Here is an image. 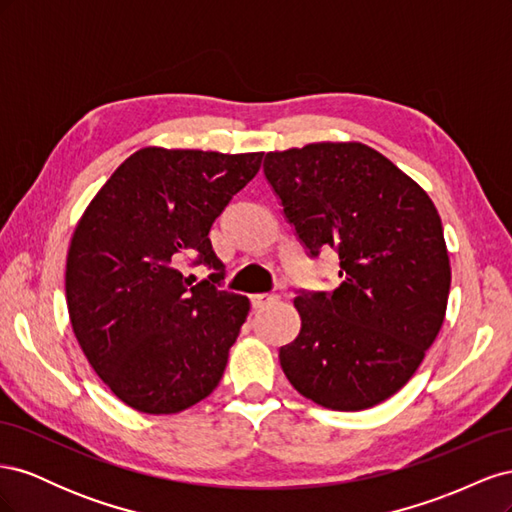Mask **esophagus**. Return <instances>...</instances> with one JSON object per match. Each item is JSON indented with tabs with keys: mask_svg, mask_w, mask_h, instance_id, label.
Wrapping results in <instances>:
<instances>
[{
	"mask_svg": "<svg viewBox=\"0 0 512 512\" xmlns=\"http://www.w3.org/2000/svg\"><path fill=\"white\" fill-rule=\"evenodd\" d=\"M277 301H280V297H277V294L262 292V294H254V297H252V307L254 309H262V307H269V305H273Z\"/></svg>",
	"mask_w": 512,
	"mask_h": 512,
	"instance_id": "obj_1",
	"label": "esophagus"
}]
</instances>
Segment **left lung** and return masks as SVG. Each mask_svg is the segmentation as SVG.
Segmentation results:
<instances>
[{
    "label": "left lung",
    "instance_id": "obj_1",
    "mask_svg": "<svg viewBox=\"0 0 512 512\" xmlns=\"http://www.w3.org/2000/svg\"><path fill=\"white\" fill-rule=\"evenodd\" d=\"M265 177L309 256L335 250L331 294L301 292L286 378L322 408L356 412L395 395L438 337L448 290L442 220L427 192L363 143L269 151Z\"/></svg>",
    "mask_w": 512,
    "mask_h": 512
}]
</instances>
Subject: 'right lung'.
I'll list each match as a JSON object with an SVG mask.
<instances>
[{
    "mask_svg": "<svg viewBox=\"0 0 512 512\" xmlns=\"http://www.w3.org/2000/svg\"><path fill=\"white\" fill-rule=\"evenodd\" d=\"M262 153L145 147L123 162L74 228L66 260L72 331L123 404L177 414L220 384L250 299L220 290L209 230ZM219 271L198 285L178 265Z\"/></svg>",
    "mask_w": 512,
    "mask_h": 512,
    "instance_id": "1",
    "label": "right lung"
}]
</instances>
